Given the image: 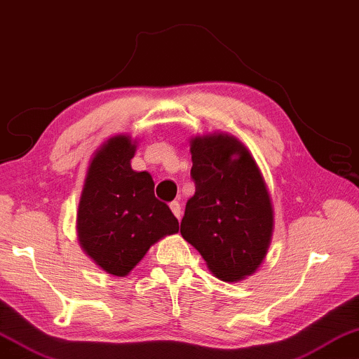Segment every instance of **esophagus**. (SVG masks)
<instances>
[{"instance_id":"obj_1","label":"esophagus","mask_w":359,"mask_h":359,"mask_svg":"<svg viewBox=\"0 0 359 359\" xmlns=\"http://www.w3.org/2000/svg\"><path fill=\"white\" fill-rule=\"evenodd\" d=\"M170 210H172V212H174V216L177 217V219H180L182 217V208H180V203L179 201H172L170 203Z\"/></svg>"}]
</instances>
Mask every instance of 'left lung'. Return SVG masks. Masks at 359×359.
I'll use <instances>...</instances> for the list:
<instances>
[{"mask_svg": "<svg viewBox=\"0 0 359 359\" xmlns=\"http://www.w3.org/2000/svg\"><path fill=\"white\" fill-rule=\"evenodd\" d=\"M190 151L195 195L187 201L182 237L219 279H243L264 259L272 237L274 214L263 175L231 135L196 137Z\"/></svg>", "mask_w": 359, "mask_h": 359, "instance_id": "8db88e82", "label": "left lung"}]
</instances>
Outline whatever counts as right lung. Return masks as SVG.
<instances>
[{"instance_id":"add662e5","label":"right lung","mask_w":359,"mask_h":359,"mask_svg":"<svg viewBox=\"0 0 359 359\" xmlns=\"http://www.w3.org/2000/svg\"><path fill=\"white\" fill-rule=\"evenodd\" d=\"M135 145L126 135L112 137L88 165L77 211L82 248L101 269L126 276L154 242L179 232V221L154 196L148 172H135Z\"/></svg>"}]
</instances>
